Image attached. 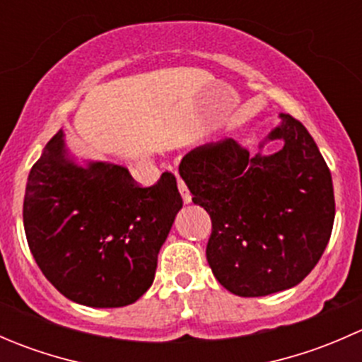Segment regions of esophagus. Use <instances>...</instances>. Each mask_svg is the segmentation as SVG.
<instances>
[{"label": "esophagus", "mask_w": 362, "mask_h": 362, "mask_svg": "<svg viewBox=\"0 0 362 362\" xmlns=\"http://www.w3.org/2000/svg\"><path fill=\"white\" fill-rule=\"evenodd\" d=\"M178 191H180V194H182V199H184V203H191V199H192L191 192H189L187 185H185L184 182L180 180V178H178Z\"/></svg>", "instance_id": "34e87169"}]
</instances>
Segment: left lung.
Wrapping results in <instances>:
<instances>
[{"instance_id":"left-lung-1","label":"left lung","mask_w":362,"mask_h":362,"mask_svg":"<svg viewBox=\"0 0 362 362\" xmlns=\"http://www.w3.org/2000/svg\"><path fill=\"white\" fill-rule=\"evenodd\" d=\"M282 122L266 141L275 154L250 156L228 138L194 148L178 171L192 202L210 214L206 259L229 293L257 298L298 286L319 262L334 222L331 171L299 120Z\"/></svg>"}]
</instances>
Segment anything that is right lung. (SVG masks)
<instances>
[{
  "label": "right lung",
  "mask_w": 362,
  "mask_h": 362,
  "mask_svg": "<svg viewBox=\"0 0 362 362\" xmlns=\"http://www.w3.org/2000/svg\"><path fill=\"white\" fill-rule=\"evenodd\" d=\"M180 208L171 173L138 187L119 164L80 166L59 129L29 171L24 231L36 264L61 294L93 308H117L152 286Z\"/></svg>",
  "instance_id": "obj_1"
}]
</instances>
